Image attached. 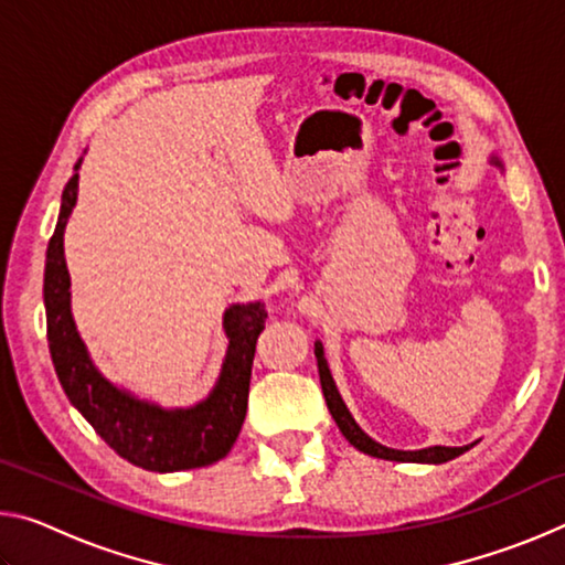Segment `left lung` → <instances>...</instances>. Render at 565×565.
I'll use <instances>...</instances> for the list:
<instances>
[{"mask_svg":"<svg viewBox=\"0 0 565 565\" xmlns=\"http://www.w3.org/2000/svg\"><path fill=\"white\" fill-rule=\"evenodd\" d=\"M493 164L501 167V161L493 157ZM313 353H317L321 391H323V398H327V406L331 411V416H333V420H337L339 431L347 436V441L353 448H359V451L369 454V456H376V458H386V461H401V463H446V461H451V458L461 456L463 451H468V448L473 446V444L471 446H431V448H420V451H396V448L376 444L374 438L361 431V426L356 424V420H353L347 404L341 401L337 384H333V379H331L327 356H323V347L319 341H317V349H313Z\"/></svg>","mask_w":565,"mask_h":565,"instance_id":"8db88e82","label":"left lung"}]
</instances>
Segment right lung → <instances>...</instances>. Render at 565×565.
I'll return each instance as SVG.
<instances>
[{"instance_id":"right-lung-1","label":"right lung","mask_w":565,"mask_h":565,"mask_svg":"<svg viewBox=\"0 0 565 565\" xmlns=\"http://www.w3.org/2000/svg\"><path fill=\"white\" fill-rule=\"evenodd\" d=\"M79 164L82 159L76 161L74 174L64 186L60 218L46 246L44 266L46 341L64 394L114 451L145 471L171 473L216 463L232 451L242 431L256 339L266 323L264 303H236L224 313L226 361L216 388L202 404L167 411L111 386L89 361L70 311L64 226L76 204Z\"/></svg>"}]
</instances>
